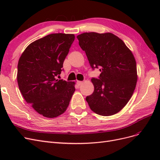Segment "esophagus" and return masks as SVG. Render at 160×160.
<instances>
[{
    "mask_svg": "<svg viewBox=\"0 0 160 160\" xmlns=\"http://www.w3.org/2000/svg\"><path fill=\"white\" fill-rule=\"evenodd\" d=\"M83 83V81H77V85H78V86L81 85Z\"/></svg>",
    "mask_w": 160,
    "mask_h": 160,
    "instance_id": "34e87169",
    "label": "esophagus"
}]
</instances>
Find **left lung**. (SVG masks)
Listing matches in <instances>:
<instances>
[{"label": "left lung", "mask_w": 160, "mask_h": 160, "mask_svg": "<svg viewBox=\"0 0 160 160\" xmlns=\"http://www.w3.org/2000/svg\"><path fill=\"white\" fill-rule=\"evenodd\" d=\"M99 79H91L94 91L86 98L95 113L110 116L122 110L132 98L138 81L136 61L132 52L111 32H84L77 37Z\"/></svg>", "instance_id": "left-lung-1"}]
</instances>
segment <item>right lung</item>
<instances>
[{"mask_svg": "<svg viewBox=\"0 0 160 160\" xmlns=\"http://www.w3.org/2000/svg\"><path fill=\"white\" fill-rule=\"evenodd\" d=\"M74 40L73 34H50L28 45L18 60L19 89L27 102L45 118L63 113L75 91V82L56 79Z\"/></svg>", "mask_w": 160, "mask_h": 160, "instance_id": "obj_1", "label": "right lung"}]
</instances>
